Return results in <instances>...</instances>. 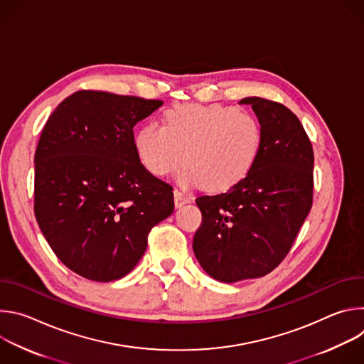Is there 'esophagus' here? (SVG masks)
<instances>
[{"label":"esophagus","mask_w":364,"mask_h":364,"mask_svg":"<svg viewBox=\"0 0 364 364\" xmlns=\"http://www.w3.org/2000/svg\"><path fill=\"white\" fill-rule=\"evenodd\" d=\"M190 201H191V197H190V196H187V194L178 191V190L174 191V204H176L177 209H178V207H181V205L190 203Z\"/></svg>","instance_id":"esophagus-1"}]
</instances>
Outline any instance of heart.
I'll list each match as a JSON object with an SVG mask.
<instances>
[{
	"instance_id": "1",
	"label": "heart",
	"mask_w": 364,
	"mask_h": 364,
	"mask_svg": "<svg viewBox=\"0 0 364 364\" xmlns=\"http://www.w3.org/2000/svg\"><path fill=\"white\" fill-rule=\"evenodd\" d=\"M164 127L144 125L135 135L136 157L163 178L187 164L178 176L184 187L203 186L220 193L252 170L262 146L253 115L223 105H183L164 112Z\"/></svg>"
}]
</instances>
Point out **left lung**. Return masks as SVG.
I'll list each match as a JSON object with an SVG mask.
<instances>
[{
    "label": "left lung",
    "mask_w": 364,
    "mask_h": 364,
    "mask_svg": "<svg viewBox=\"0 0 364 364\" xmlns=\"http://www.w3.org/2000/svg\"><path fill=\"white\" fill-rule=\"evenodd\" d=\"M262 131L250 173L196 204L203 222L193 239L198 264L213 279L232 284L274 271L288 255L313 205L314 152L299 119L284 105L245 97Z\"/></svg>",
    "instance_id": "1"
}]
</instances>
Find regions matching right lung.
<instances>
[{
	"label": "right lung",
	"instance_id": "add662e5",
	"mask_svg": "<svg viewBox=\"0 0 364 364\" xmlns=\"http://www.w3.org/2000/svg\"><path fill=\"white\" fill-rule=\"evenodd\" d=\"M163 100L79 90L47 119L34 155V215L60 261L77 275L117 281L174 210L173 188L139 163L134 127Z\"/></svg>",
	"mask_w": 364,
	"mask_h": 364
}]
</instances>
